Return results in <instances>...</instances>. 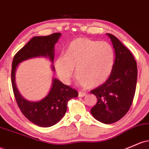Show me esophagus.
<instances>
[{"mask_svg": "<svg viewBox=\"0 0 149 149\" xmlns=\"http://www.w3.org/2000/svg\"><path fill=\"white\" fill-rule=\"evenodd\" d=\"M86 95V93L83 92V91H79V92H78V96L81 97H83V96H85Z\"/></svg>", "mask_w": 149, "mask_h": 149, "instance_id": "34e87169", "label": "esophagus"}]
</instances>
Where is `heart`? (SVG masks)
<instances>
[{
    "mask_svg": "<svg viewBox=\"0 0 149 149\" xmlns=\"http://www.w3.org/2000/svg\"><path fill=\"white\" fill-rule=\"evenodd\" d=\"M114 57V48L109 42L78 38L68 46L64 57L57 58L55 66L58 76L64 83L71 81L76 67L78 83L93 88L109 78Z\"/></svg>",
    "mask_w": 149,
    "mask_h": 149,
    "instance_id": "b5f03b06",
    "label": "heart"
}]
</instances>
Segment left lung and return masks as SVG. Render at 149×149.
Here are the masks:
<instances>
[{
    "mask_svg": "<svg viewBox=\"0 0 149 149\" xmlns=\"http://www.w3.org/2000/svg\"><path fill=\"white\" fill-rule=\"evenodd\" d=\"M110 38L115 52L113 68L103 84L91 91L97 97L91 114L104 124L117 122L130 109L137 82V65L133 54L118 39L111 34Z\"/></svg>",
    "mask_w": 149,
    "mask_h": 149,
    "instance_id": "1",
    "label": "left lung"
}]
</instances>
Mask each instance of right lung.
Here are the masks:
<instances>
[{"instance_id":"add662e5","label":"right lung","mask_w":149,"mask_h":149,"mask_svg":"<svg viewBox=\"0 0 149 149\" xmlns=\"http://www.w3.org/2000/svg\"><path fill=\"white\" fill-rule=\"evenodd\" d=\"M61 35L53 33L48 36L34 37L16 53L13 60L11 82L16 102L24 117L39 127H49L59 122L66 113L68 102L77 97L78 93L76 90L55 78L49 93L45 98L39 102H29L24 99L17 91L15 83V70L20 62L33 57L49 56L53 61L54 45ZM52 68L54 70V67Z\"/></svg>"}]
</instances>
